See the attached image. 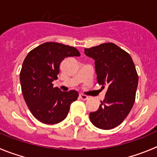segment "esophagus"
Returning a JSON list of instances; mask_svg holds the SVG:
<instances>
[{
  "label": "esophagus",
  "mask_w": 157,
  "mask_h": 157,
  "mask_svg": "<svg viewBox=\"0 0 157 157\" xmlns=\"http://www.w3.org/2000/svg\"><path fill=\"white\" fill-rule=\"evenodd\" d=\"M80 98L82 99V100L83 101H87L89 99V97L87 96V95H84V94H80Z\"/></svg>",
  "instance_id": "34e87169"
}]
</instances>
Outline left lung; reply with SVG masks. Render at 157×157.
Listing matches in <instances>:
<instances>
[{
  "mask_svg": "<svg viewBox=\"0 0 157 157\" xmlns=\"http://www.w3.org/2000/svg\"><path fill=\"white\" fill-rule=\"evenodd\" d=\"M94 60L97 80L108 87L105 98L90 119L97 128L108 130L119 125L131 111L138 86V74L129 54L115 44L104 43L84 49Z\"/></svg>",
  "mask_w": 157,
  "mask_h": 157,
  "instance_id": "1",
  "label": "left lung"
}]
</instances>
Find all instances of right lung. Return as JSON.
<instances>
[{"label":"right lung","mask_w":157,"mask_h":157,"mask_svg":"<svg viewBox=\"0 0 157 157\" xmlns=\"http://www.w3.org/2000/svg\"><path fill=\"white\" fill-rule=\"evenodd\" d=\"M76 48L58 42H45L28 53L20 73L23 97L30 112L41 122L53 125L66 118L78 92L54 87L64 59L80 56Z\"/></svg>","instance_id":"1"}]
</instances>
